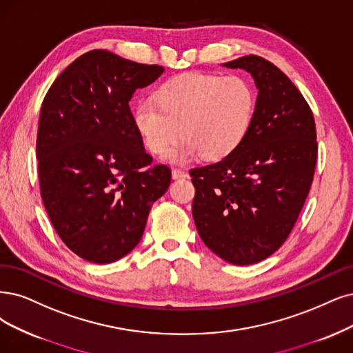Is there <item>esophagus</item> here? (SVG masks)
<instances>
[{"label": "esophagus", "mask_w": 353, "mask_h": 353, "mask_svg": "<svg viewBox=\"0 0 353 353\" xmlns=\"http://www.w3.org/2000/svg\"><path fill=\"white\" fill-rule=\"evenodd\" d=\"M172 177L174 180H179V179H186L188 177V173L183 172V170H179V168H173L172 172Z\"/></svg>", "instance_id": "1"}]
</instances>
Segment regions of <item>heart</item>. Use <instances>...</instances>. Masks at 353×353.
I'll use <instances>...</instances> for the list:
<instances>
[{
	"label": "heart",
	"mask_w": 353,
	"mask_h": 353,
	"mask_svg": "<svg viewBox=\"0 0 353 353\" xmlns=\"http://www.w3.org/2000/svg\"><path fill=\"white\" fill-rule=\"evenodd\" d=\"M256 91L241 75L188 72L165 81L155 100L143 99L134 110V123L147 148L163 154L181 135L185 139L164 157L188 163L198 155L223 160L249 135Z\"/></svg>",
	"instance_id": "obj_1"
}]
</instances>
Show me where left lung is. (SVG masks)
I'll list each match as a JSON object with an SVG mask.
<instances>
[{
    "mask_svg": "<svg viewBox=\"0 0 353 353\" xmlns=\"http://www.w3.org/2000/svg\"><path fill=\"white\" fill-rule=\"evenodd\" d=\"M250 72L259 90L241 145L215 164L190 170L192 214L202 241L232 265H253L291 234L314 179V116L278 67L249 55L225 62Z\"/></svg>",
    "mask_w": 353,
    "mask_h": 353,
    "instance_id": "1",
    "label": "left lung"
}]
</instances>
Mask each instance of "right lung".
<instances>
[{
  "label": "right lung",
  "instance_id": "obj_1",
  "mask_svg": "<svg viewBox=\"0 0 353 353\" xmlns=\"http://www.w3.org/2000/svg\"><path fill=\"white\" fill-rule=\"evenodd\" d=\"M164 72L94 49L65 68L43 99L36 157L52 225L70 250L112 263L139 243L172 170L151 165L129 101Z\"/></svg>",
  "mask_w": 353,
  "mask_h": 353
}]
</instances>
